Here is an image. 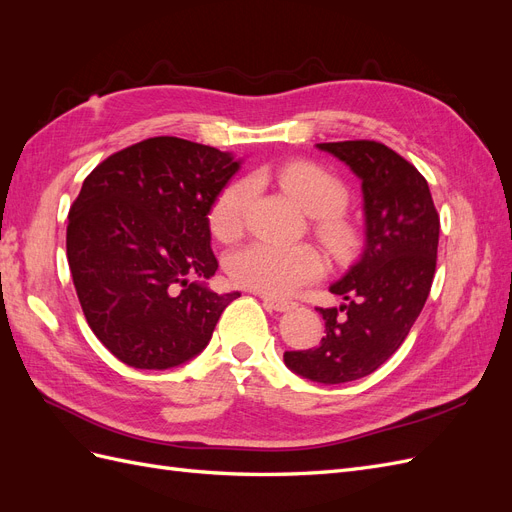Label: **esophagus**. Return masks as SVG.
<instances>
[{
  "mask_svg": "<svg viewBox=\"0 0 512 512\" xmlns=\"http://www.w3.org/2000/svg\"><path fill=\"white\" fill-rule=\"evenodd\" d=\"M262 301H265V305H267L269 309H273V312H290V309L297 307V303H294V301L273 299V297H262Z\"/></svg>",
  "mask_w": 512,
  "mask_h": 512,
  "instance_id": "1",
  "label": "esophagus"
}]
</instances>
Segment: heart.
Returning <instances> with one entry per match:
<instances>
[{"mask_svg":"<svg viewBox=\"0 0 512 512\" xmlns=\"http://www.w3.org/2000/svg\"><path fill=\"white\" fill-rule=\"evenodd\" d=\"M282 188L307 211L316 215V235L335 256H346L356 245V228L344 218L348 188L344 181L314 162H288L277 170ZM252 196L250 181L228 183L209 207V228L215 239L235 241L245 226V209ZM230 280L241 288L267 297H284L316 282L324 260L312 245L254 241L232 252L226 260Z\"/></svg>","mask_w":512,"mask_h":512,"instance_id":"b5f03b06","label":"heart"}]
</instances>
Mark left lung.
<instances>
[{
  "mask_svg": "<svg viewBox=\"0 0 512 512\" xmlns=\"http://www.w3.org/2000/svg\"><path fill=\"white\" fill-rule=\"evenodd\" d=\"M363 183L365 250L331 286L339 307H316L324 335L316 348L284 352L299 376L322 384L359 380L404 344L436 273L440 215L427 179L378 141L318 143Z\"/></svg>",
  "mask_w": 512,
  "mask_h": 512,
  "instance_id": "obj_1",
  "label": "left lung"
}]
</instances>
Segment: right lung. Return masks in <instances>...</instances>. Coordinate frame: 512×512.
<instances>
[{
	"mask_svg": "<svg viewBox=\"0 0 512 512\" xmlns=\"http://www.w3.org/2000/svg\"><path fill=\"white\" fill-rule=\"evenodd\" d=\"M237 168L215 147L153 136L85 177L68 213V265L89 329L119 361H190L239 297L198 282L218 271L207 213Z\"/></svg>",
	"mask_w": 512,
	"mask_h": 512,
	"instance_id": "right-lung-1",
	"label": "right lung"
}]
</instances>
